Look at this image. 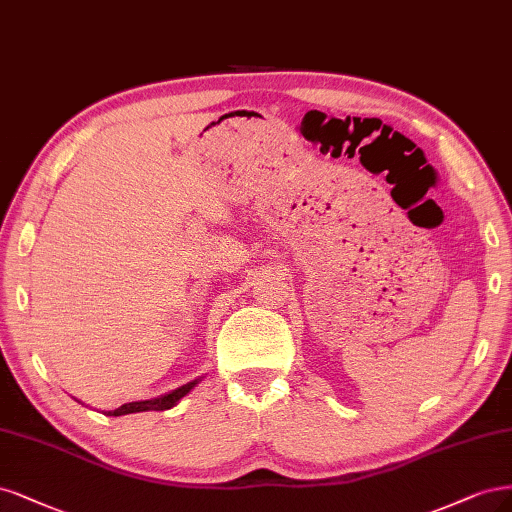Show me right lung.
<instances>
[{
  "label": "right lung",
  "instance_id": "add662e5",
  "mask_svg": "<svg viewBox=\"0 0 512 512\" xmlns=\"http://www.w3.org/2000/svg\"><path fill=\"white\" fill-rule=\"evenodd\" d=\"M195 385H197V381L187 383V385H183V387L174 389V391L168 393V395H161V398H157V400L123 404V406H119L117 410H108L106 415H108V417H121V415H131V412H144V410H168V408H172L180 398H185V395H187Z\"/></svg>",
  "mask_w": 512,
  "mask_h": 512
}]
</instances>
